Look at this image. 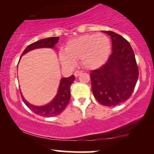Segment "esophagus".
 Listing matches in <instances>:
<instances>
[{
  "label": "esophagus",
  "mask_w": 154,
  "mask_h": 154,
  "mask_svg": "<svg viewBox=\"0 0 154 154\" xmlns=\"http://www.w3.org/2000/svg\"><path fill=\"white\" fill-rule=\"evenodd\" d=\"M82 72H83L82 71H80V70H77V71H75V74H74V75H75V77H78V76L80 75L82 73Z\"/></svg>",
  "instance_id": "1"
}]
</instances>
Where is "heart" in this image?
<instances>
[{"label": "heart", "instance_id": "heart-1", "mask_svg": "<svg viewBox=\"0 0 154 154\" xmlns=\"http://www.w3.org/2000/svg\"><path fill=\"white\" fill-rule=\"evenodd\" d=\"M110 51V42L103 34H85L67 43L65 51L59 54L60 62L67 67H74L75 60H81L87 69H96L107 60Z\"/></svg>", "mask_w": 154, "mask_h": 154}]
</instances>
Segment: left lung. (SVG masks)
Masks as SVG:
<instances>
[{"instance_id": "obj_1", "label": "left lung", "mask_w": 154, "mask_h": 154, "mask_svg": "<svg viewBox=\"0 0 154 154\" xmlns=\"http://www.w3.org/2000/svg\"><path fill=\"white\" fill-rule=\"evenodd\" d=\"M110 36L112 53L98 69L90 72L91 89L98 103L115 106L129 99L139 77L134 53L125 38L111 31H103Z\"/></svg>"}]
</instances>
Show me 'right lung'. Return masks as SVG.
I'll return each mask as SVG.
<instances>
[{
  "mask_svg": "<svg viewBox=\"0 0 154 154\" xmlns=\"http://www.w3.org/2000/svg\"><path fill=\"white\" fill-rule=\"evenodd\" d=\"M59 37H50L44 38L38 42L32 43L24 49L22 56L29 51L40 48H53L58 42ZM75 76L72 75L69 77H63L61 79L59 85L58 94L51 103L43 106H36L29 103L22 95V101L26 106L34 112V113L43 117H53L60 114L65 109L70 99V86L75 80Z\"/></svg>",
  "mask_w": 154,
  "mask_h": 154,
  "instance_id": "1",
  "label": "right lung"
}]
</instances>
